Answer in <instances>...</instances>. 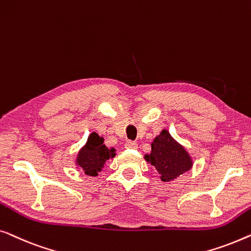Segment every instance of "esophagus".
Instances as JSON below:
<instances>
[{
	"label": "esophagus",
	"mask_w": 251,
	"mask_h": 251,
	"mask_svg": "<svg viewBox=\"0 0 251 251\" xmlns=\"http://www.w3.org/2000/svg\"><path fill=\"white\" fill-rule=\"evenodd\" d=\"M126 149H137V143L133 142V141H127L125 143Z\"/></svg>",
	"instance_id": "1"
}]
</instances>
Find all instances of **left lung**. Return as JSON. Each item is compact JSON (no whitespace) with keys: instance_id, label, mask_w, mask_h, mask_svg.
Here are the masks:
<instances>
[{"instance_id":"obj_1","label":"left lung","mask_w":251,"mask_h":251,"mask_svg":"<svg viewBox=\"0 0 251 251\" xmlns=\"http://www.w3.org/2000/svg\"><path fill=\"white\" fill-rule=\"evenodd\" d=\"M159 173L162 182H171L192 168L193 161L188 151L168 130L162 129L151 143V152L144 156Z\"/></svg>"}]
</instances>
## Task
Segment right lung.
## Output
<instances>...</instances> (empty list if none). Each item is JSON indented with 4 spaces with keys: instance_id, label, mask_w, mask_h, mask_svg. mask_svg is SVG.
<instances>
[{
    "instance_id": "1",
    "label": "right lung",
    "mask_w": 251,
    "mask_h": 251,
    "mask_svg": "<svg viewBox=\"0 0 251 251\" xmlns=\"http://www.w3.org/2000/svg\"><path fill=\"white\" fill-rule=\"evenodd\" d=\"M103 142V137L93 132L90 134L85 146L78 151L76 165L82 168L86 175L98 176V173L104 167L105 161L116 156L114 148L108 149Z\"/></svg>"
}]
</instances>
